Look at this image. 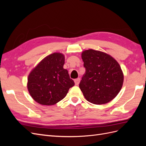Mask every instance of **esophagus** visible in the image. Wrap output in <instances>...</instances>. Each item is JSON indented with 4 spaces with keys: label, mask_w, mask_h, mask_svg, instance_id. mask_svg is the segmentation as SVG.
Segmentation results:
<instances>
[{
    "label": "esophagus",
    "mask_w": 146,
    "mask_h": 146,
    "mask_svg": "<svg viewBox=\"0 0 146 146\" xmlns=\"http://www.w3.org/2000/svg\"><path fill=\"white\" fill-rule=\"evenodd\" d=\"M80 78H78L75 79V80H74L75 85H78V84H79V83H80Z\"/></svg>",
    "instance_id": "obj_1"
}]
</instances>
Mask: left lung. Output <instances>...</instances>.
<instances>
[{
    "instance_id": "1",
    "label": "left lung",
    "mask_w": 146,
    "mask_h": 146,
    "mask_svg": "<svg viewBox=\"0 0 146 146\" xmlns=\"http://www.w3.org/2000/svg\"><path fill=\"white\" fill-rule=\"evenodd\" d=\"M86 71L79 84L90 102L105 104L115 98L121 91L123 74L117 61L105 52L88 49L82 53Z\"/></svg>"
}]
</instances>
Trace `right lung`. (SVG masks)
I'll use <instances>...</instances> for the list:
<instances>
[{"mask_svg": "<svg viewBox=\"0 0 146 146\" xmlns=\"http://www.w3.org/2000/svg\"><path fill=\"white\" fill-rule=\"evenodd\" d=\"M64 55L55 52L46 56L31 70L27 89L33 99L42 105H54L63 99L74 86L67 69Z\"/></svg>", "mask_w": 146, "mask_h": 146, "instance_id": "1", "label": "right lung"}]
</instances>
